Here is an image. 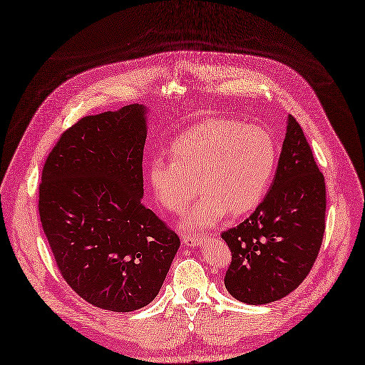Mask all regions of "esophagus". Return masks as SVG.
<instances>
[{
  "label": "esophagus",
  "instance_id": "esophagus-1",
  "mask_svg": "<svg viewBox=\"0 0 365 365\" xmlns=\"http://www.w3.org/2000/svg\"><path fill=\"white\" fill-rule=\"evenodd\" d=\"M181 239H182V244L187 245V247H199V245H202L203 242H205V239L202 236H199V235H187V233H184L181 236Z\"/></svg>",
  "mask_w": 365,
  "mask_h": 365
}]
</instances>
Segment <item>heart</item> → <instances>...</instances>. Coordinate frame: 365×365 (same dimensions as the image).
Listing matches in <instances>:
<instances>
[{"label": "heart", "mask_w": 365, "mask_h": 365, "mask_svg": "<svg viewBox=\"0 0 365 365\" xmlns=\"http://www.w3.org/2000/svg\"><path fill=\"white\" fill-rule=\"evenodd\" d=\"M170 160L155 155L148 180L158 202L180 214L197 188L199 200L182 218V227L203 230L225 214L242 215L262 202L270 184L276 147L259 126L230 120H207L180 135L169 148Z\"/></svg>", "instance_id": "1"}]
</instances>
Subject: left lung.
<instances>
[{"label": "left lung", "instance_id": "obj_1", "mask_svg": "<svg viewBox=\"0 0 365 365\" xmlns=\"http://www.w3.org/2000/svg\"><path fill=\"white\" fill-rule=\"evenodd\" d=\"M325 182L300 125L287 133L264 200L221 237L232 251L224 285L247 304L284 299L309 274L325 230Z\"/></svg>", "mask_w": 365, "mask_h": 365}]
</instances>
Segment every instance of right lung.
I'll list each match as a JSON object with an SVG mask.
<instances>
[{
    "label": "right lung",
    "mask_w": 365,
    "mask_h": 365,
    "mask_svg": "<svg viewBox=\"0 0 365 365\" xmlns=\"http://www.w3.org/2000/svg\"><path fill=\"white\" fill-rule=\"evenodd\" d=\"M148 108L84 117L44 163L38 212L55 262L88 303L132 312L158 296L180 237L143 205Z\"/></svg>",
    "instance_id": "obj_1"
}]
</instances>
